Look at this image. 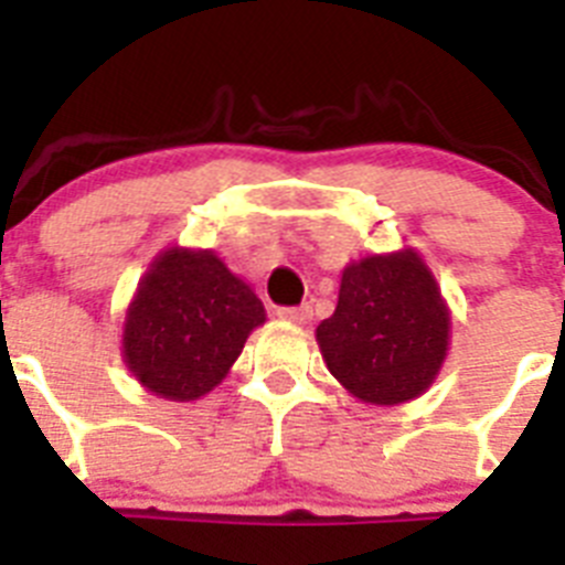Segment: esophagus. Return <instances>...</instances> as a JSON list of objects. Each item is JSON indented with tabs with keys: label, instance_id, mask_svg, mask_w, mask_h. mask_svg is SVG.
<instances>
[{
	"label": "esophagus",
	"instance_id": "1",
	"mask_svg": "<svg viewBox=\"0 0 565 565\" xmlns=\"http://www.w3.org/2000/svg\"><path fill=\"white\" fill-rule=\"evenodd\" d=\"M279 319H286V322H291V326H306V322H311L313 311L311 306H297V308H279L277 311Z\"/></svg>",
	"mask_w": 565,
	"mask_h": 565
}]
</instances>
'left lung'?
Returning a JSON list of instances; mask_svg holds the SVG:
<instances>
[{"label":"left lung","mask_w":565,"mask_h":565,"mask_svg":"<svg viewBox=\"0 0 565 565\" xmlns=\"http://www.w3.org/2000/svg\"><path fill=\"white\" fill-rule=\"evenodd\" d=\"M317 344L359 402L393 407L427 393L450 351V308L422 254L398 248L348 263Z\"/></svg>","instance_id":"obj_1"}]
</instances>
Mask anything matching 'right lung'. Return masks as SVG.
<instances>
[{"label": "right lung", "mask_w": 565, "mask_h": 565, "mask_svg": "<svg viewBox=\"0 0 565 565\" xmlns=\"http://www.w3.org/2000/svg\"><path fill=\"white\" fill-rule=\"evenodd\" d=\"M263 322L257 294L212 248L169 246L135 288L121 356L152 396L194 402L226 379Z\"/></svg>", "instance_id": "right-lung-1"}]
</instances>
